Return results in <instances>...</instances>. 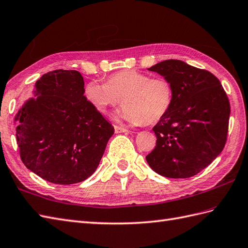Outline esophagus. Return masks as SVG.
Returning <instances> with one entry per match:
<instances>
[{"mask_svg": "<svg viewBox=\"0 0 248 248\" xmlns=\"http://www.w3.org/2000/svg\"><path fill=\"white\" fill-rule=\"evenodd\" d=\"M114 129H115V133H128L129 132L123 125H114Z\"/></svg>", "mask_w": 248, "mask_h": 248, "instance_id": "34e87169", "label": "esophagus"}]
</instances>
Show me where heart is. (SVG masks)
Masks as SVG:
<instances>
[{"label": "heart", "instance_id": "heart-1", "mask_svg": "<svg viewBox=\"0 0 248 248\" xmlns=\"http://www.w3.org/2000/svg\"><path fill=\"white\" fill-rule=\"evenodd\" d=\"M87 101L100 114H108L119 104L124 107L117 114L131 124L159 122L173 103L174 90L163 78H151L136 70H123L110 75L106 82L90 81L84 88Z\"/></svg>", "mask_w": 248, "mask_h": 248}]
</instances>
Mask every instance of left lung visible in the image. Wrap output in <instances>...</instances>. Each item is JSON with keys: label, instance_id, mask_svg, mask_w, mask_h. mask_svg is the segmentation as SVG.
Instances as JSON below:
<instances>
[{"label": "left lung", "instance_id": "8db88e82", "mask_svg": "<svg viewBox=\"0 0 248 248\" xmlns=\"http://www.w3.org/2000/svg\"><path fill=\"white\" fill-rule=\"evenodd\" d=\"M173 86V103L153 131L156 147L145 157L151 169L168 178H188L209 166L223 150L231 106L220 80L179 60L148 69Z\"/></svg>", "mask_w": 248, "mask_h": 248}]
</instances>
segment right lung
<instances>
[{
	"label": "right lung",
	"mask_w": 248,
	"mask_h": 248,
	"mask_svg": "<svg viewBox=\"0 0 248 248\" xmlns=\"http://www.w3.org/2000/svg\"><path fill=\"white\" fill-rule=\"evenodd\" d=\"M84 87L75 70L48 72L15 117L23 163L55 185L89 178L114 134L113 125L85 98Z\"/></svg>",
	"instance_id": "right-lung-1"
}]
</instances>
